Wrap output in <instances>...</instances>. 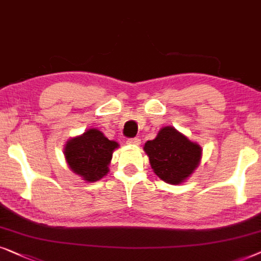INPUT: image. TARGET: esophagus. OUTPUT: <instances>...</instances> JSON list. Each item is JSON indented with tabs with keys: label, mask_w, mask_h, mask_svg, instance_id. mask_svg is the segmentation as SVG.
<instances>
[{
	"label": "esophagus",
	"mask_w": 261,
	"mask_h": 261,
	"mask_svg": "<svg viewBox=\"0 0 261 261\" xmlns=\"http://www.w3.org/2000/svg\"><path fill=\"white\" fill-rule=\"evenodd\" d=\"M127 144L130 145H140L141 144V140L140 138H128L126 141Z\"/></svg>",
	"instance_id": "34e87169"
}]
</instances>
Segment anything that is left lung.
<instances>
[{"label": "left lung", "instance_id": "1", "mask_svg": "<svg viewBox=\"0 0 261 261\" xmlns=\"http://www.w3.org/2000/svg\"><path fill=\"white\" fill-rule=\"evenodd\" d=\"M152 171L167 184L179 185L199 165L201 148L173 126H165L144 144Z\"/></svg>", "mask_w": 261, "mask_h": 261}]
</instances>
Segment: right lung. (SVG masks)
<instances>
[{
  "instance_id": "right-lung-1",
  "label": "right lung",
  "mask_w": 261,
  "mask_h": 261,
  "mask_svg": "<svg viewBox=\"0 0 261 261\" xmlns=\"http://www.w3.org/2000/svg\"><path fill=\"white\" fill-rule=\"evenodd\" d=\"M119 147L98 128H89L81 136L69 140L64 156L70 169L86 181H98L109 173L113 150Z\"/></svg>"
}]
</instances>
